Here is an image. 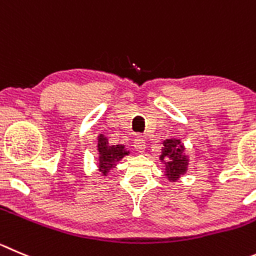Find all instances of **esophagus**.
<instances>
[{
    "label": "esophagus",
    "instance_id": "obj_1",
    "mask_svg": "<svg viewBox=\"0 0 256 256\" xmlns=\"http://www.w3.org/2000/svg\"><path fill=\"white\" fill-rule=\"evenodd\" d=\"M134 146H135V149L139 152H145V149H146V142H145V139L142 135L136 136L135 140H134Z\"/></svg>",
    "mask_w": 256,
    "mask_h": 256
}]
</instances>
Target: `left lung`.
Here are the masks:
<instances>
[{
	"label": "left lung",
	"instance_id": "1",
	"mask_svg": "<svg viewBox=\"0 0 256 256\" xmlns=\"http://www.w3.org/2000/svg\"><path fill=\"white\" fill-rule=\"evenodd\" d=\"M160 160L166 164V176L170 182H176L180 176L187 173L188 156L179 139H166L163 142Z\"/></svg>",
	"mask_w": 256,
	"mask_h": 256
}]
</instances>
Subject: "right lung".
Returning a JSON list of instances; mask_svg holds the SVG:
<instances>
[{
    "label": "right lung",
    "instance_id": "obj_1",
    "mask_svg": "<svg viewBox=\"0 0 256 256\" xmlns=\"http://www.w3.org/2000/svg\"><path fill=\"white\" fill-rule=\"evenodd\" d=\"M97 152H98V168L100 172L107 176L110 170L116 166L117 162H120L125 155H128V152L124 145H114L108 142L104 134H100Z\"/></svg>",
    "mask_w": 256,
    "mask_h": 256
}]
</instances>
